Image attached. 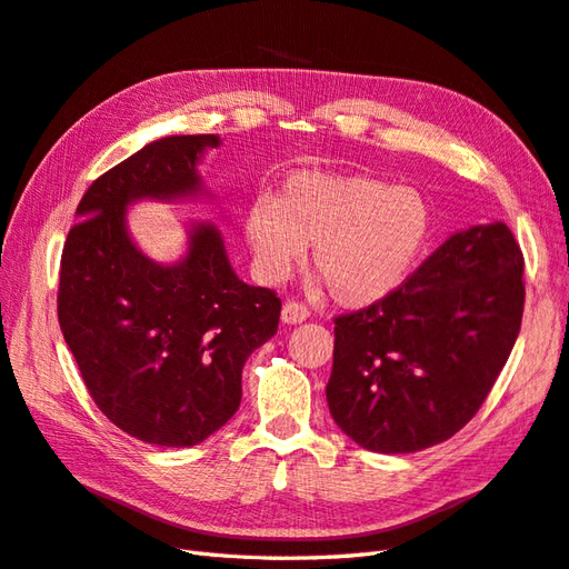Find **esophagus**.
<instances>
[{
  "instance_id": "1",
  "label": "esophagus",
  "mask_w": 569,
  "mask_h": 569,
  "mask_svg": "<svg viewBox=\"0 0 569 569\" xmlns=\"http://www.w3.org/2000/svg\"><path fill=\"white\" fill-rule=\"evenodd\" d=\"M308 316H311V313H308V308L299 301H287L284 308H282V322L284 325L303 322V320H308Z\"/></svg>"
}]
</instances>
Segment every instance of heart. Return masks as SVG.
<instances>
[{"instance_id": "obj_1", "label": "heart", "mask_w": 569, "mask_h": 569, "mask_svg": "<svg viewBox=\"0 0 569 569\" xmlns=\"http://www.w3.org/2000/svg\"><path fill=\"white\" fill-rule=\"evenodd\" d=\"M432 230V206L420 189L318 170L291 176L278 199H256L244 218L263 280H284L313 244L316 272L347 308L380 303L399 291L420 266Z\"/></svg>"}]
</instances>
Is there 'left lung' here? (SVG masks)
<instances>
[{
	"label": "left lung",
	"mask_w": 569,
	"mask_h": 569,
	"mask_svg": "<svg viewBox=\"0 0 569 569\" xmlns=\"http://www.w3.org/2000/svg\"><path fill=\"white\" fill-rule=\"evenodd\" d=\"M525 258L506 222L451 234L380 303L335 318L327 406L377 453L451 439L489 396L520 335Z\"/></svg>",
	"instance_id": "obj_1"
}]
</instances>
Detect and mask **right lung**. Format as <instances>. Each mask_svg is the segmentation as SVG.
Instances as JSON below:
<instances>
[{
  "label": "right lung",
  "mask_w": 569,
  "mask_h": 569,
  "mask_svg": "<svg viewBox=\"0 0 569 569\" xmlns=\"http://www.w3.org/2000/svg\"><path fill=\"white\" fill-rule=\"evenodd\" d=\"M218 134H170L97 178L78 203L59 274V325L104 416L130 437L184 449L242 401L247 358L278 332L282 301L234 274L213 222H192L178 263L128 234V206L206 194L197 166Z\"/></svg>",
  "instance_id": "obj_1"
}]
</instances>
